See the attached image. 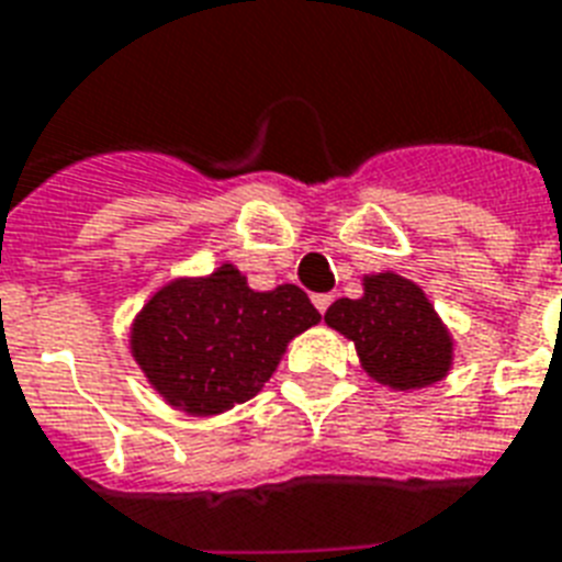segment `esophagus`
<instances>
[{
  "mask_svg": "<svg viewBox=\"0 0 562 562\" xmlns=\"http://www.w3.org/2000/svg\"><path fill=\"white\" fill-rule=\"evenodd\" d=\"M312 303H315L317 312H321V315H324L326 308L333 306V294H315V297H312Z\"/></svg>",
  "mask_w": 562,
  "mask_h": 562,
  "instance_id": "esophagus-1",
  "label": "esophagus"
}]
</instances>
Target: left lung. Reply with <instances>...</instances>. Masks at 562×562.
<instances>
[{
    "mask_svg": "<svg viewBox=\"0 0 562 562\" xmlns=\"http://www.w3.org/2000/svg\"><path fill=\"white\" fill-rule=\"evenodd\" d=\"M359 300L326 308V326L356 344L364 373L393 391L440 382L452 368L454 341L426 291L400 273H368Z\"/></svg>",
    "mask_w": 562,
    "mask_h": 562,
    "instance_id": "1",
    "label": "left lung"
}]
</instances>
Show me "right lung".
Returning a JSON list of instances; mask_svg holds the SVG:
<instances>
[{
	"instance_id": "right-lung-1",
	"label": "right lung",
	"mask_w": 562,
	"mask_h": 562,
	"mask_svg": "<svg viewBox=\"0 0 562 562\" xmlns=\"http://www.w3.org/2000/svg\"><path fill=\"white\" fill-rule=\"evenodd\" d=\"M321 321L306 291H254L236 265L166 282L131 326V356L151 387L192 417L254 400L291 338Z\"/></svg>"
}]
</instances>
